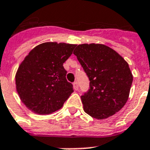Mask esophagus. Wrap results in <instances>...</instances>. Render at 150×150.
Segmentation results:
<instances>
[{
	"instance_id": "1",
	"label": "esophagus",
	"mask_w": 150,
	"mask_h": 150,
	"mask_svg": "<svg viewBox=\"0 0 150 150\" xmlns=\"http://www.w3.org/2000/svg\"><path fill=\"white\" fill-rule=\"evenodd\" d=\"M73 88H74V89L76 90V91L79 89V84H78L77 82H75L73 83Z\"/></svg>"
}]
</instances>
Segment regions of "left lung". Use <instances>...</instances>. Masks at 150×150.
Returning a JSON list of instances; mask_svg holds the SVG:
<instances>
[{"label":"left lung","instance_id":"obj_1","mask_svg":"<svg viewBox=\"0 0 150 150\" xmlns=\"http://www.w3.org/2000/svg\"><path fill=\"white\" fill-rule=\"evenodd\" d=\"M74 54L89 79L90 88L81 96L83 110L102 120L118 112L130 93L133 76L127 61L104 44H79Z\"/></svg>","mask_w":150,"mask_h":150}]
</instances>
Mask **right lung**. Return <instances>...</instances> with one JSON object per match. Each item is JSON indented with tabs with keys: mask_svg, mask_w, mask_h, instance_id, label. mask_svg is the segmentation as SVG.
I'll use <instances>...</instances> for the list:
<instances>
[{
	"mask_svg": "<svg viewBox=\"0 0 150 150\" xmlns=\"http://www.w3.org/2000/svg\"><path fill=\"white\" fill-rule=\"evenodd\" d=\"M76 44L47 42L36 46L20 64L15 85L20 100L32 112L50 114L61 109L73 93L63 64Z\"/></svg>",
	"mask_w": 150,
	"mask_h": 150,
	"instance_id": "obj_1",
	"label": "right lung"
}]
</instances>
